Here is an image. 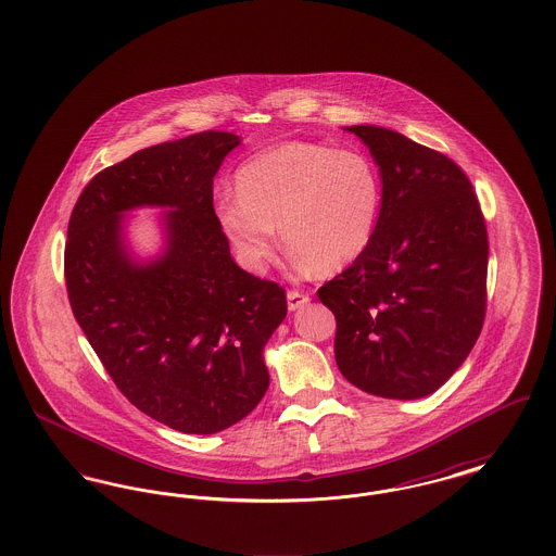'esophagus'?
Segmentation results:
<instances>
[{"instance_id": "esophagus-1", "label": "esophagus", "mask_w": 556, "mask_h": 556, "mask_svg": "<svg viewBox=\"0 0 556 556\" xmlns=\"http://www.w3.org/2000/svg\"><path fill=\"white\" fill-rule=\"evenodd\" d=\"M308 300H311V295H308V293H304V291H288V308H290V311H298V308H302Z\"/></svg>"}]
</instances>
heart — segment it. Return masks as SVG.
Segmentation results:
<instances>
[{"instance_id":"heart-1","label":"heart","mask_w":556,"mask_h":556,"mask_svg":"<svg viewBox=\"0 0 556 556\" xmlns=\"http://www.w3.org/2000/svg\"><path fill=\"white\" fill-rule=\"evenodd\" d=\"M236 186L214 214L250 270L273 256L275 227L300 268L342 270L369 250L383 206L377 164L320 141H286L245 160Z\"/></svg>"}]
</instances>
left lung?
<instances>
[{"mask_svg": "<svg viewBox=\"0 0 556 556\" xmlns=\"http://www.w3.org/2000/svg\"><path fill=\"white\" fill-rule=\"evenodd\" d=\"M383 181L369 250L323 288L336 363L372 396L415 400L444 386L483 327L488 231L463 168L390 129L358 125Z\"/></svg>", "mask_w": 556, "mask_h": 556, "instance_id": "obj_1", "label": "left lung"}]
</instances>
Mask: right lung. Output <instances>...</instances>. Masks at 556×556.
I'll return each mask as SVG.
<instances>
[{
  "label": "right lung",
  "mask_w": 556,
  "mask_h": 556,
  "mask_svg": "<svg viewBox=\"0 0 556 556\" xmlns=\"http://www.w3.org/2000/svg\"><path fill=\"white\" fill-rule=\"evenodd\" d=\"M238 135L202 131L100 170L68 220L64 279L73 315L123 396L184 433H216L268 388L265 344L288 315L286 290L236 265L212 200ZM166 205L167 250L135 264L121 211Z\"/></svg>",
  "instance_id": "add662e5"
}]
</instances>
